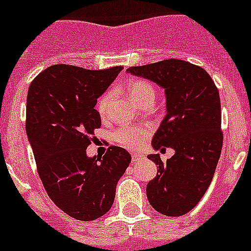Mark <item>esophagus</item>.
<instances>
[{
	"label": "esophagus",
	"instance_id": "1",
	"mask_svg": "<svg viewBox=\"0 0 251 251\" xmlns=\"http://www.w3.org/2000/svg\"><path fill=\"white\" fill-rule=\"evenodd\" d=\"M141 158H142L141 154H139V153H133L132 154V162H139Z\"/></svg>",
	"mask_w": 251,
	"mask_h": 251
}]
</instances>
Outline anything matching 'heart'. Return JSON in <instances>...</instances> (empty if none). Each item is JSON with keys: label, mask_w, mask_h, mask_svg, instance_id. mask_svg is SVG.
Returning <instances> with one entry per match:
<instances>
[{"label": "heart", "mask_w": 251, "mask_h": 251, "mask_svg": "<svg viewBox=\"0 0 251 251\" xmlns=\"http://www.w3.org/2000/svg\"><path fill=\"white\" fill-rule=\"evenodd\" d=\"M128 95L140 105L146 101H154L156 91L153 85L145 80H133L126 85ZM112 99V91H107L99 99L97 104V110L101 118H105L107 114V109ZM149 128L137 127V126H123L114 131V140L118 144L127 147V149H137L141 146L142 142L149 136Z\"/></svg>", "instance_id": "obj_1"}]
</instances>
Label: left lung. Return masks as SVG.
I'll return each mask as SVG.
<instances>
[{
	"mask_svg": "<svg viewBox=\"0 0 251 251\" xmlns=\"http://www.w3.org/2000/svg\"><path fill=\"white\" fill-rule=\"evenodd\" d=\"M128 73L165 89L167 115L152 139L154 150H175L162 162L160 154L147 157L157 175L146 188L149 202L167 217H179L196 207L209 187L223 146L219 91L203 68L181 59H166Z\"/></svg>",
	"mask_w": 251,
	"mask_h": 251,
	"instance_id": "8db88e82",
	"label": "left lung"
}]
</instances>
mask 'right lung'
<instances>
[{"instance_id":"1","label":"right lung","mask_w":251,"mask_h":251,"mask_svg":"<svg viewBox=\"0 0 251 251\" xmlns=\"http://www.w3.org/2000/svg\"><path fill=\"white\" fill-rule=\"evenodd\" d=\"M121 70V65L102 70L51 65L28 89L25 132L37 171L49 198L76 221L109 212L131 162L130 153L118 146H110L102 158L86 156L94 130L101 126L98 98Z\"/></svg>"}]
</instances>
